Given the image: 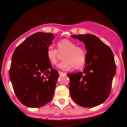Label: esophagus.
Listing matches in <instances>:
<instances>
[{"label": "esophagus", "mask_w": 127, "mask_h": 127, "mask_svg": "<svg viewBox=\"0 0 127 127\" xmlns=\"http://www.w3.org/2000/svg\"><path fill=\"white\" fill-rule=\"evenodd\" d=\"M59 75H64V73H63V72H60V71H59Z\"/></svg>", "instance_id": "esophagus-1"}]
</instances>
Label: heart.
<instances>
[{
    "instance_id": "1",
    "label": "heart",
    "mask_w": 127,
    "mask_h": 127,
    "mask_svg": "<svg viewBox=\"0 0 127 127\" xmlns=\"http://www.w3.org/2000/svg\"><path fill=\"white\" fill-rule=\"evenodd\" d=\"M57 50L52 47L48 48L46 58L51 65H55L59 60V53L64 52L62 56L63 60L58 65L59 68L68 70L73 67L75 70L83 67L87 61V52L82 46H76L74 42L64 39L57 43Z\"/></svg>"
}]
</instances>
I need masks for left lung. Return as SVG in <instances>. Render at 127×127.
Instances as JSON below:
<instances>
[{"label": "left lung", "mask_w": 127, "mask_h": 127, "mask_svg": "<svg viewBox=\"0 0 127 127\" xmlns=\"http://www.w3.org/2000/svg\"><path fill=\"white\" fill-rule=\"evenodd\" d=\"M72 37L84 42L87 61L82 72L67 74L72 100L78 105L93 107L109 97L116 73L114 55L109 46L91 34H73Z\"/></svg>", "instance_id": "8db88e82"}]
</instances>
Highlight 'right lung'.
<instances>
[{"label":"right lung","instance_id":"add662e5","mask_svg":"<svg viewBox=\"0 0 127 127\" xmlns=\"http://www.w3.org/2000/svg\"><path fill=\"white\" fill-rule=\"evenodd\" d=\"M54 38L51 33L37 32L12 55L10 79L19 101L27 107H42L53 98L59 74L48 60L46 51Z\"/></svg>","mask_w":127,"mask_h":127}]
</instances>
